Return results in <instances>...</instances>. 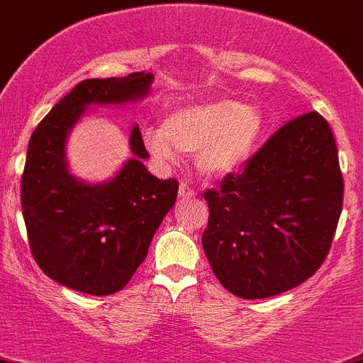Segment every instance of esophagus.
Wrapping results in <instances>:
<instances>
[{"label":"esophagus","mask_w":363,"mask_h":363,"mask_svg":"<svg viewBox=\"0 0 363 363\" xmlns=\"http://www.w3.org/2000/svg\"><path fill=\"white\" fill-rule=\"evenodd\" d=\"M179 196H181V199H193V196H195V189L189 184H181V188H179Z\"/></svg>","instance_id":"esophagus-1"}]
</instances>
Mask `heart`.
Instances as JSON below:
<instances>
[{"label": "heart", "instance_id": "1", "mask_svg": "<svg viewBox=\"0 0 363 363\" xmlns=\"http://www.w3.org/2000/svg\"><path fill=\"white\" fill-rule=\"evenodd\" d=\"M264 133V115L253 104L216 99L172 111L161 129L143 135L156 157L174 161L178 152H196V168L206 177H223L238 170L253 154Z\"/></svg>", "mask_w": 363, "mask_h": 363}]
</instances>
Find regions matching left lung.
Returning a JSON list of instances; mask_svg holds the SVG:
<instances>
[{"mask_svg": "<svg viewBox=\"0 0 363 363\" xmlns=\"http://www.w3.org/2000/svg\"><path fill=\"white\" fill-rule=\"evenodd\" d=\"M202 246L221 286L245 300L286 293L325 262L344 199L335 138L318 111L287 122L218 189Z\"/></svg>", "mask_w": 363, "mask_h": 363, "instance_id": "1", "label": "left lung"}]
</instances>
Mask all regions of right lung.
<instances>
[{"label": "right lung", "mask_w": 363, "mask_h": 363, "mask_svg": "<svg viewBox=\"0 0 363 363\" xmlns=\"http://www.w3.org/2000/svg\"><path fill=\"white\" fill-rule=\"evenodd\" d=\"M152 74L84 79L52 106L30 138L21 206L31 255L49 279L92 296L124 289L175 203L177 179L149 174L142 133L129 138L135 160L106 184L69 174L65 140L88 104H124L149 92Z\"/></svg>", "instance_id": "right-lung-1"}]
</instances>
